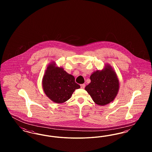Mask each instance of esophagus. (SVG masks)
Masks as SVG:
<instances>
[{
    "label": "esophagus",
    "instance_id": "esophagus-1",
    "mask_svg": "<svg viewBox=\"0 0 152 152\" xmlns=\"http://www.w3.org/2000/svg\"><path fill=\"white\" fill-rule=\"evenodd\" d=\"M80 87H81V88H82V89H84L85 87H86V85L84 84H81L80 85Z\"/></svg>",
    "mask_w": 152,
    "mask_h": 152
}]
</instances>
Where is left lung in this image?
<instances>
[{
    "label": "left lung",
    "mask_w": 152,
    "mask_h": 152,
    "mask_svg": "<svg viewBox=\"0 0 152 152\" xmlns=\"http://www.w3.org/2000/svg\"><path fill=\"white\" fill-rule=\"evenodd\" d=\"M91 83L85 88L94 102L104 106L112 102L118 92L120 83L112 66L106 64L101 70L92 73Z\"/></svg>",
    "instance_id": "obj_1"
}]
</instances>
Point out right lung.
<instances>
[{
  "mask_svg": "<svg viewBox=\"0 0 152 152\" xmlns=\"http://www.w3.org/2000/svg\"><path fill=\"white\" fill-rule=\"evenodd\" d=\"M42 87L45 95L57 104L68 100L73 92L80 88L75 83L74 76L59 67L55 62L50 63L46 68L42 79Z\"/></svg>",
  "mask_w": 152,
  "mask_h": 152,
  "instance_id": "1",
  "label": "right lung"
}]
</instances>
